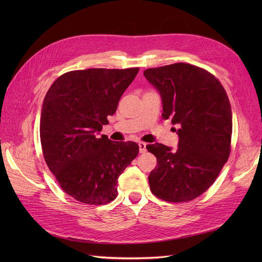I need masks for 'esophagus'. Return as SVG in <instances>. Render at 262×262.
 Returning a JSON list of instances; mask_svg holds the SVG:
<instances>
[{"instance_id":"34e87169","label":"esophagus","mask_w":262,"mask_h":262,"mask_svg":"<svg viewBox=\"0 0 262 262\" xmlns=\"http://www.w3.org/2000/svg\"><path fill=\"white\" fill-rule=\"evenodd\" d=\"M139 150H140V153H144L146 150V143H144V142H140V143H139Z\"/></svg>"}]
</instances>
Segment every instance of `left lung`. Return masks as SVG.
Here are the masks:
<instances>
[{
  "mask_svg": "<svg viewBox=\"0 0 262 262\" xmlns=\"http://www.w3.org/2000/svg\"><path fill=\"white\" fill-rule=\"evenodd\" d=\"M143 74L161 95L164 120L179 126L177 149L146 146L157 158L148 176L150 191L168 202L193 200L215 181L231 152L227 94L215 76L188 63L147 69Z\"/></svg>",
  "mask_w": 262,
  "mask_h": 262,
  "instance_id": "obj_1",
  "label": "left lung"
}]
</instances>
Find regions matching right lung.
<instances>
[{"label":"right lung","instance_id":"add662e5","mask_svg":"<svg viewBox=\"0 0 262 262\" xmlns=\"http://www.w3.org/2000/svg\"><path fill=\"white\" fill-rule=\"evenodd\" d=\"M139 68L87 69L58 77L43 99L40 141L49 169L66 193L87 204L116 199L118 178L138 156L136 142L99 133Z\"/></svg>","mask_w":262,"mask_h":262}]
</instances>
